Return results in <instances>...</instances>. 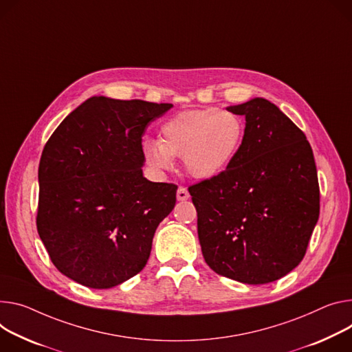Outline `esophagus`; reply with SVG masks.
I'll return each instance as SVG.
<instances>
[{"label":"esophagus","mask_w":352,"mask_h":352,"mask_svg":"<svg viewBox=\"0 0 352 352\" xmlns=\"http://www.w3.org/2000/svg\"><path fill=\"white\" fill-rule=\"evenodd\" d=\"M189 198V192L185 186H179L177 190V199L178 201H186Z\"/></svg>","instance_id":"esophagus-1"}]
</instances>
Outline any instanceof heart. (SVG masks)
<instances>
[{
  "instance_id": "obj_1",
  "label": "heart",
  "mask_w": 352,
  "mask_h": 352,
  "mask_svg": "<svg viewBox=\"0 0 352 352\" xmlns=\"http://www.w3.org/2000/svg\"><path fill=\"white\" fill-rule=\"evenodd\" d=\"M162 139H147L143 153L155 170H170L174 157H182L186 171L208 179L225 171L237 155L243 139V120L216 108L185 111L162 126Z\"/></svg>"
}]
</instances>
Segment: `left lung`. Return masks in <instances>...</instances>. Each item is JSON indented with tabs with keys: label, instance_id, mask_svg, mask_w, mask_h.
<instances>
[{
	"label": "left lung",
	"instance_id": "obj_1",
	"mask_svg": "<svg viewBox=\"0 0 352 352\" xmlns=\"http://www.w3.org/2000/svg\"><path fill=\"white\" fill-rule=\"evenodd\" d=\"M245 118L243 144L219 175L188 188L206 264L248 285L274 282L303 260L320 213L305 133L264 98L229 107Z\"/></svg>",
	"mask_w": 352,
	"mask_h": 352
}]
</instances>
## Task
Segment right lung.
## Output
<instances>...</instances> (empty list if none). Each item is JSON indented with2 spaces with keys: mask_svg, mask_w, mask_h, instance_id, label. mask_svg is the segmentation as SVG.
<instances>
[{
  "mask_svg": "<svg viewBox=\"0 0 352 352\" xmlns=\"http://www.w3.org/2000/svg\"><path fill=\"white\" fill-rule=\"evenodd\" d=\"M171 108L92 97L47 140L39 163L36 228L63 275L109 289L147 264L178 186L143 177L142 136Z\"/></svg>",
  "mask_w": 352,
  "mask_h": 352,
  "instance_id": "1",
  "label": "right lung"
}]
</instances>
